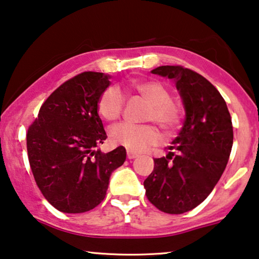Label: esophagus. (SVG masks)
<instances>
[{"mask_svg":"<svg viewBox=\"0 0 259 259\" xmlns=\"http://www.w3.org/2000/svg\"><path fill=\"white\" fill-rule=\"evenodd\" d=\"M137 154H135V152H131V151H128V154H126V157H128L129 159H134L137 157Z\"/></svg>","mask_w":259,"mask_h":259,"instance_id":"1","label":"esophagus"}]
</instances>
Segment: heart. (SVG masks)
Returning a JSON list of instances; mask_svg holds the SVG:
<instances>
[{"instance_id":"obj_1","label":"heart","mask_w":259,"mask_h":259,"mask_svg":"<svg viewBox=\"0 0 259 259\" xmlns=\"http://www.w3.org/2000/svg\"><path fill=\"white\" fill-rule=\"evenodd\" d=\"M135 93L150 103L145 112L147 121H154L166 134H172L181 123V108L171 100L170 90L157 81H136L131 83ZM124 96L116 87H109L98 100V111L107 121H115L124 109ZM112 143L123 145L130 151H143L159 140L158 131L151 124L119 123L111 128Z\"/></svg>"}]
</instances>
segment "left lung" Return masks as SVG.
Masks as SVG:
<instances>
[{"instance_id": "left-lung-1", "label": "left lung", "mask_w": 259, "mask_h": 259, "mask_svg": "<svg viewBox=\"0 0 259 259\" xmlns=\"http://www.w3.org/2000/svg\"><path fill=\"white\" fill-rule=\"evenodd\" d=\"M151 72L176 82L185 121L165 157L154 159L145 195L158 210L180 214L199 205L223 175L234 143L231 116L220 92L191 69L162 65Z\"/></svg>"}]
</instances>
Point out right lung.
<instances>
[{
	"mask_svg": "<svg viewBox=\"0 0 259 259\" xmlns=\"http://www.w3.org/2000/svg\"><path fill=\"white\" fill-rule=\"evenodd\" d=\"M110 85L103 72L84 71L47 98L27 133V150L35 182L58 211L81 213L107 195L109 178L126 158L125 148L95 151L107 134L98 100Z\"/></svg>",
	"mask_w": 259,
	"mask_h": 259,
	"instance_id": "obj_1",
	"label": "right lung"
}]
</instances>
